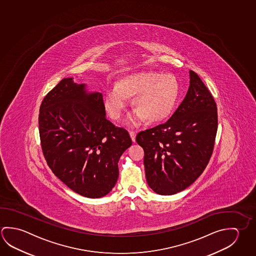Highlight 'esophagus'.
Listing matches in <instances>:
<instances>
[{
    "instance_id": "1",
    "label": "esophagus",
    "mask_w": 256,
    "mask_h": 256,
    "mask_svg": "<svg viewBox=\"0 0 256 256\" xmlns=\"http://www.w3.org/2000/svg\"><path fill=\"white\" fill-rule=\"evenodd\" d=\"M130 136L131 139H132V141L134 142L136 141V131H133V130H130Z\"/></svg>"
}]
</instances>
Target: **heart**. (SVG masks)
<instances>
[{"mask_svg": "<svg viewBox=\"0 0 256 256\" xmlns=\"http://www.w3.org/2000/svg\"><path fill=\"white\" fill-rule=\"evenodd\" d=\"M180 84L170 75L155 72L132 73L122 78L106 94L105 106L110 116L115 120L122 117L128 105V98L134 97L136 109L128 117L131 125L162 122L168 117L180 96Z\"/></svg>", "mask_w": 256, "mask_h": 256, "instance_id": "obj_1", "label": "heart"}]
</instances>
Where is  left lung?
Returning a JSON list of instances; mask_svg holds the SVG:
<instances>
[{
    "instance_id": "left-lung-1",
    "label": "left lung",
    "mask_w": 256,
    "mask_h": 256,
    "mask_svg": "<svg viewBox=\"0 0 256 256\" xmlns=\"http://www.w3.org/2000/svg\"><path fill=\"white\" fill-rule=\"evenodd\" d=\"M186 96L167 122L140 131L147 183L155 193L170 196L193 184L206 170L218 130L217 105L193 70Z\"/></svg>"
}]
</instances>
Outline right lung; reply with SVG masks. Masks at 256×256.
<instances>
[{
  "label": "right lung",
  "mask_w": 256,
  "mask_h": 256,
  "mask_svg": "<svg viewBox=\"0 0 256 256\" xmlns=\"http://www.w3.org/2000/svg\"><path fill=\"white\" fill-rule=\"evenodd\" d=\"M63 78L44 98L38 118L44 159L55 176L80 196L99 198L112 191L118 162L132 144L125 128L105 117L101 92Z\"/></svg>",
  "instance_id": "obj_1"
}]
</instances>
